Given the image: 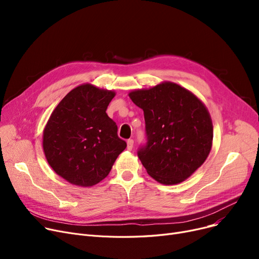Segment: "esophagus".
<instances>
[{"mask_svg":"<svg viewBox=\"0 0 259 259\" xmlns=\"http://www.w3.org/2000/svg\"><path fill=\"white\" fill-rule=\"evenodd\" d=\"M133 140H128L127 141V149H128V150H132V148H133Z\"/></svg>","mask_w":259,"mask_h":259,"instance_id":"esophagus-1","label":"esophagus"}]
</instances>
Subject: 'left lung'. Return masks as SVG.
<instances>
[{"instance_id":"1","label":"left lung","mask_w":259,"mask_h":259,"mask_svg":"<svg viewBox=\"0 0 259 259\" xmlns=\"http://www.w3.org/2000/svg\"><path fill=\"white\" fill-rule=\"evenodd\" d=\"M129 97L144 111L147 143L138 155L148 174L164 185L187 180L212 148L213 125L206 106L171 81L131 91Z\"/></svg>"}]
</instances>
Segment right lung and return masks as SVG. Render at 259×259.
I'll list each match as a JSON object with an SVG mask.
<instances>
[{"mask_svg": "<svg viewBox=\"0 0 259 259\" xmlns=\"http://www.w3.org/2000/svg\"><path fill=\"white\" fill-rule=\"evenodd\" d=\"M115 92L83 84L72 89L51 113L43 132L50 167L72 185L91 187L110 172L127 144L106 113Z\"/></svg>", "mask_w": 259, "mask_h": 259, "instance_id": "right-lung-1", "label": "right lung"}]
</instances>
